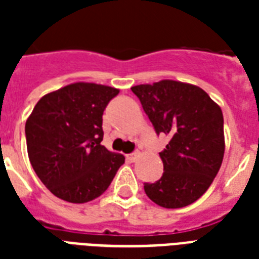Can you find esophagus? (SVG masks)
<instances>
[{"mask_svg":"<svg viewBox=\"0 0 259 259\" xmlns=\"http://www.w3.org/2000/svg\"><path fill=\"white\" fill-rule=\"evenodd\" d=\"M138 157H140V152H136V153L127 154V156H126V158H127V160H129V161H132V162L136 161Z\"/></svg>","mask_w":259,"mask_h":259,"instance_id":"1","label":"esophagus"}]
</instances>
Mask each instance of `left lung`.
Here are the masks:
<instances>
[{
  "label": "left lung",
  "mask_w": 259,
  "mask_h": 259,
  "mask_svg": "<svg viewBox=\"0 0 259 259\" xmlns=\"http://www.w3.org/2000/svg\"><path fill=\"white\" fill-rule=\"evenodd\" d=\"M156 133L169 138L160 152L164 173L144 189L164 208L192 204L212 184L225 156L221 106L200 87L164 79L132 87Z\"/></svg>",
  "instance_id": "left-lung-1"
}]
</instances>
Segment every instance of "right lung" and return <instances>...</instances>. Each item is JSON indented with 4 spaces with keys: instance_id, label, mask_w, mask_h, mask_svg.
I'll list each match as a JSON object with an SVG mask.
<instances>
[{
    "instance_id": "obj_1",
    "label": "right lung",
    "mask_w": 259,
    "mask_h": 259,
    "mask_svg": "<svg viewBox=\"0 0 259 259\" xmlns=\"http://www.w3.org/2000/svg\"><path fill=\"white\" fill-rule=\"evenodd\" d=\"M119 90L76 82L46 94L26 119L28 157L41 183L55 196L87 203L101 196L123 154L107 150L102 115Z\"/></svg>"
}]
</instances>
